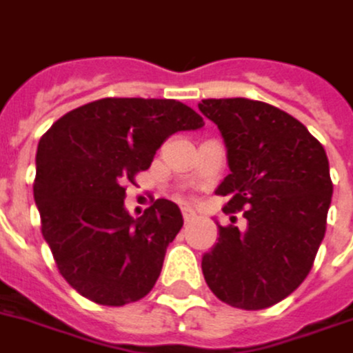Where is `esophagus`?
<instances>
[{"instance_id": "1", "label": "esophagus", "mask_w": 353, "mask_h": 353, "mask_svg": "<svg viewBox=\"0 0 353 353\" xmlns=\"http://www.w3.org/2000/svg\"><path fill=\"white\" fill-rule=\"evenodd\" d=\"M181 213H183L185 224H189L194 219V210H190V208H181Z\"/></svg>"}]
</instances>
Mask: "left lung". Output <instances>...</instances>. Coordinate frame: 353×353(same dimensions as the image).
Returning <instances> with one entry per match:
<instances>
[{"instance_id":"8db88e82","label":"left lung","mask_w":353,"mask_h":353,"mask_svg":"<svg viewBox=\"0 0 353 353\" xmlns=\"http://www.w3.org/2000/svg\"><path fill=\"white\" fill-rule=\"evenodd\" d=\"M203 116L223 132L230 174L215 190L224 213L247 228L219 226L202 258L203 279L221 301L268 309L309 275L325 236L333 183L323 145L286 112L250 99H203Z\"/></svg>"}]
</instances>
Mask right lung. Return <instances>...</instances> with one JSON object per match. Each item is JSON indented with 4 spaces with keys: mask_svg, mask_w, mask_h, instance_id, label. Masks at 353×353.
Returning <instances> with one entry per match:
<instances>
[{
    "mask_svg": "<svg viewBox=\"0 0 353 353\" xmlns=\"http://www.w3.org/2000/svg\"><path fill=\"white\" fill-rule=\"evenodd\" d=\"M202 125L200 114L174 99L106 97L70 110L41 137L33 181L41 232L80 296L121 307L155 286L183 216L159 198L132 219L125 190L166 138Z\"/></svg>",
    "mask_w": 353,
    "mask_h": 353,
    "instance_id": "1",
    "label": "right lung"
}]
</instances>
